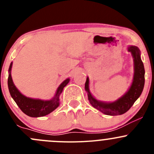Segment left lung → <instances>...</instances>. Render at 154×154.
Masks as SVG:
<instances>
[{
	"instance_id": "left-lung-1",
	"label": "left lung",
	"mask_w": 154,
	"mask_h": 154,
	"mask_svg": "<svg viewBox=\"0 0 154 154\" xmlns=\"http://www.w3.org/2000/svg\"><path fill=\"white\" fill-rule=\"evenodd\" d=\"M128 51L131 53L134 63V75L133 83L128 91L122 97L112 103L96 100L89 91V80L86 78L85 89L88 93V98L94 108L108 116H119L128 111L142 94L144 85V68L141 60V53L136 46H129Z\"/></svg>"
}]
</instances>
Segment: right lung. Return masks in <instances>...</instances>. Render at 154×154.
Listing matches in <instances>:
<instances>
[{
    "label": "right lung",
    "mask_w": 154,
    "mask_h": 154,
    "mask_svg": "<svg viewBox=\"0 0 154 154\" xmlns=\"http://www.w3.org/2000/svg\"><path fill=\"white\" fill-rule=\"evenodd\" d=\"M12 63H11L9 68L8 87L11 97L13 98L16 104L21 111L29 117H42L47 116L57 108L60 105V95L63 91V88L68 84L70 79L68 78L63 82L58 87L55 96L51 100H43L40 99H34L23 95L14 85L11 76V68Z\"/></svg>",
    "instance_id": "1"
}]
</instances>
